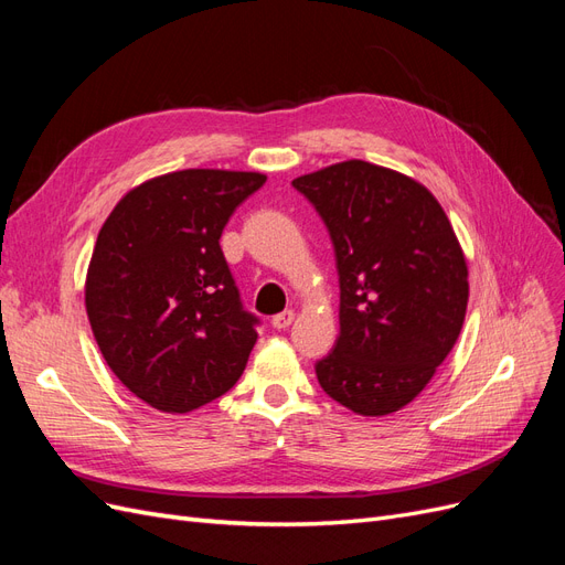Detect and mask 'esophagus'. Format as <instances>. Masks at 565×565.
Wrapping results in <instances>:
<instances>
[{
	"label": "esophagus",
	"instance_id": "1",
	"mask_svg": "<svg viewBox=\"0 0 565 565\" xmlns=\"http://www.w3.org/2000/svg\"><path fill=\"white\" fill-rule=\"evenodd\" d=\"M292 322H295V311H282L278 316H273V320H270V324L276 330H287Z\"/></svg>",
	"mask_w": 565,
	"mask_h": 565
}]
</instances>
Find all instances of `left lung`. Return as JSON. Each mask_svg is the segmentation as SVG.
<instances>
[{
	"mask_svg": "<svg viewBox=\"0 0 565 565\" xmlns=\"http://www.w3.org/2000/svg\"><path fill=\"white\" fill-rule=\"evenodd\" d=\"M330 231L339 337L316 365L332 401L363 417L413 403L461 332L469 268L429 188L396 169L347 160L292 181Z\"/></svg>",
	"mask_w": 565,
	"mask_h": 565,
	"instance_id": "left-lung-1",
	"label": "left lung"
}]
</instances>
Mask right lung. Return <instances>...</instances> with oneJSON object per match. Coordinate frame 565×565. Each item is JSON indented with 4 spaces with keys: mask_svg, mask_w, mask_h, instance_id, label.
I'll return each mask as SVG.
<instances>
[{
    "mask_svg": "<svg viewBox=\"0 0 565 565\" xmlns=\"http://www.w3.org/2000/svg\"><path fill=\"white\" fill-rule=\"evenodd\" d=\"M266 174L181 169L122 195L98 231L84 306L108 367L169 415L241 380L256 344L218 237Z\"/></svg>",
    "mask_w": 565,
    "mask_h": 565,
    "instance_id": "right-lung-1",
    "label": "right lung"
}]
</instances>
